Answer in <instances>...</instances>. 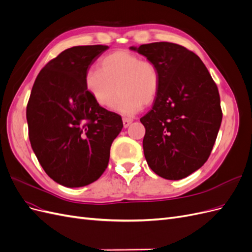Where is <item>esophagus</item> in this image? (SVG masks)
<instances>
[{
	"label": "esophagus",
	"instance_id": "esophagus-1",
	"mask_svg": "<svg viewBox=\"0 0 252 252\" xmlns=\"http://www.w3.org/2000/svg\"><path fill=\"white\" fill-rule=\"evenodd\" d=\"M132 119H129V118H123V125L125 128H127L129 125L132 123Z\"/></svg>",
	"mask_w": 252,
	"mask_h": 252
}]
</instances>
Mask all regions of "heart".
Listing matches in <instances>:
<instances>
[{
	"label": "heart",
	"mask_w": 252,
	"mask_h": 252,
	"mask_svg": "<svg viewBox=\"0 0 252 252\" xmlns=\"http://www.w3.org/2000/svg\"><path fill=\"white\" fill-rule=\"evenodd\" d=\"M85 86L101 106H109L119 90L112 109L130 116L140 111L143 105L155 101L159 89V73L151 62L142 61L129 51L118 50L102 59L100 69L94 68L86 73Z\"/></svg>",
	"instance_id": "b5f03b06"
}]
</instances>
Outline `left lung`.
Listing matches in <instances>:
<instances>
[{
  "label": "left lung",
  "mask_w": 252,
  "mask_h": 252,
  "mask_svg": "<svg viewBox=\"0 0 252 252\" xmlns=\"http://www.w3.org/2000/svg\"><path fill=\"white\" fill-rule=\"evenodd\" d=\"M155 64L159 89L152 109L140 119L146 131L145 158L166 180H181L207 161L222 123L219 90L195 53L157 42L130 47Z\"/></svg>",
  "instance_id": "1"
}]
</instances>
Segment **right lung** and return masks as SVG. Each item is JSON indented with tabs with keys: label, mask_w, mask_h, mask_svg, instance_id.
Instances as JSON below:
<instances>
[{
	"label": "right lung",
	"mask_w": 252,
	"mask_h": 252,
	"mask_svg": "<svg viewBox=\"0 0 252 252\" xmlns=\"http://www.w3.org/2000/svg\"><path fill=\"white\" fill-rule=\"evenodd\" d=\"M109 47L74 46L37 74L26 109L29 140L48 177L75 188L91 184L107 168L110 146L123 128L119 114L89 94L85 77Z\"/></svg>",
	"instance_id": "add662e5"
}]
</instances>
